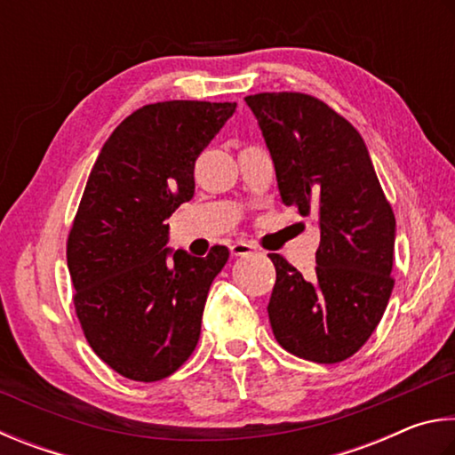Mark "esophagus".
<instances>
[{
    "instance_id": "esophagus-1",
    "label": "esophagus",
    "mask_w": 455,
    "mask_h": 455,
    "mask_svg": "<svg viewBox=\"0 0 455 455\" xmlns=\"http://www.w3.org/2000/svg\"><path fill=\"white\" fill-rule=\"evenodd\" d=\"M253 245L251 243H245V242H235L232 243V248H229V251H232L234 258H245L250 256V253H253Z\"/></svg>"
}]
</instances>
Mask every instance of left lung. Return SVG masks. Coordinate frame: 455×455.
<instances>
[{
	"instance_id": "left-lung-1",
	"label": "left lung",
	"mask_w": 455,
	"mask_h": 455,
	"mask_svg": "<svg viewBox=\"0 0 455 455\" xmlns=\"http://www.w3.org/2000/svg\"><path fill=\"white\" fill-rule=\"evenodd\" d=\"M245 103L274 159L282 202L320 228L312 277L269 253L274 336L304 360L344 362L370 339L392 296L394 210L360 132L328 103L299 92L256 93Z\"/></svg>"
}]
</instances>
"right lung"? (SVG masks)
Segmentation results:
<instances>
[{
	"label": "right lung",
	"mask_w": 455,
	"mask_h": 455,
	"mask_svg": "<svg viewBox=\"0 0 455 455\" xmlns=\"http://www.w3.org/2000/svg\"><path fill=\"white\" fill-rule=\"evenodd\" d=\"M235 103L159 101L103 143L68 235L74 306L87 344L119 376L157 381L194 354L207 291L229 258L167 259L165 220L194 197V165Z\"/></svg>",
	"instance_id": "1"
}]
</instances>
